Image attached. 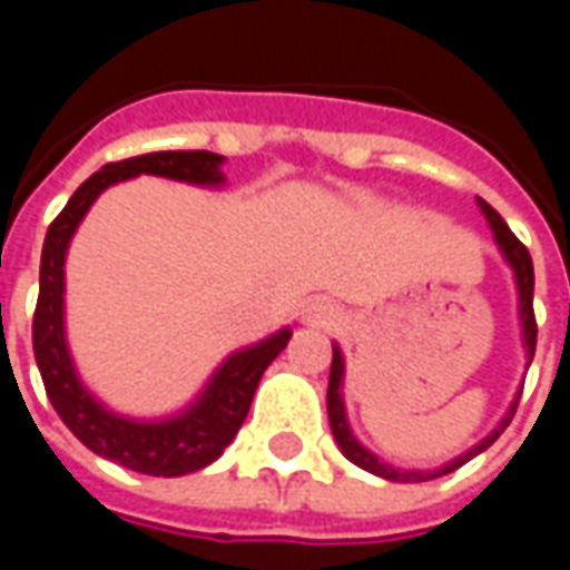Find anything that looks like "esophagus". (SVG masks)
<instances>
[{
  "label": "esophagus",
  "instance_id": "34e87169",
  "mask_svg": "<svg viewBox=\"0 0 570 570\" xmlns=\"http://www.w3.org/2000/svg\"><path fill=\"white\" fill-rule=\"evenodd\" d=\"M338 305L330 302V298H311L308 305L302 308V321L308 323V326H333L338 321Z\"/></svg>",
  "mask_w": 570,
  "mask_h": 570
}]
</instances>
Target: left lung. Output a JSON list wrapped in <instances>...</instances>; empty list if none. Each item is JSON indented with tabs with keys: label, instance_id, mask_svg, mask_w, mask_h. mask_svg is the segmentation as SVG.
<instances>
[{
	"label": "left lung",
	"instance_id": "8db88e82",
	"mask_svg": "<svg viewBox=\"0 0 570 570\" xmlns=\"http://www.w3.org/2000/svg\"><path fill=\"white\" fill-rule=\"evenodd\" d=\"M479 210L482 216L489 219L491 235H494V244L501 249V256L507 259V265L513 268V281H515V293H519V326H522V345H525V357L528 366H531V360H534V345H538V323H534V308H531V302H534V265H531V256H528V249L515 240V235L510 232V225L503 223L501 213L494 210L491 204H485L482 198H476ZM342 384H345V357H342V347L333 345V366H330V387H326V412H330V428H333V436L338 442V449L345 454L351 464L363 466L366 473H375V476L387 479V482H428V479L445 476V473H452L458 466H464L470 458H476L479 452H485L491 442L498 440L503 433V428L513 421V412L519 406V394H515L513 406L507 409V415L501 419V424L491 430L485 440H479L476 445H470L464 454H458L452 458L449 464L436 466V470H400V466L387 464L382 461L379 454L370 452L363 442L354 436V430L347 424V412H345V396H342Z\"/></svg>",
	"mask_w": 570,
	"mask_h": 570
}]
</instances>
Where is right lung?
I'll list each match as a JSON object with an SVG mask.
<instances>
[{"label":"right lung","mask_w":570,"mask_h":570,"mask_svg":"<svg viewBox=\"0 0 570 570\" xmlns=\"http://www.w3.org/2000/svg\"><path fill=\"white\" fill-rule=\"evenodd\" d=\"M223 164L225 158L216 151H149L128 161L106 164L76 188V195L67 200V207L45 235L39 302L32 317V351L48 400L63 424L94 454L146 476H186L213 464L225 452V445L237 436V430L247 419L253 394L259 387L262 372L284 351L293 330L284 326L256 345L228 354L200 387V394L167 419L118 415L85 387L69 354L67 302H63L69 240L79 232L94 200L109 186L149 174L188 186L216 188L225 183Z\"/></svg>","instance_id":"add662e5"}]
</instances>
